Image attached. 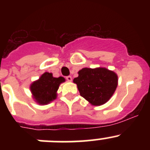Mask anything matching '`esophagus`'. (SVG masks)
Returning a JSON list of instances; mask_svg holds the SVG:
<instances>
[{"mask_svg":"<svg viewBox=\"0 0 150 150\" xmlns=\"http://www.w3.org/2000/svg\"><path fill=\"white\" fill-rule=\"evenodd\" d=\"M66 79H67V81L71 82L72 81V77H71V76H66Z\"/></svg>","mask_w":150,"mask_h":150,"instance_id":"esophagus-1","label":"esophagus"}]
</instances>
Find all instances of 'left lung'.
Instances as JSON below:
<instances>
[{"instance_id":"left-lung-1","label":"left lung","mask_w":150,"mask_h":150,"mask_svg":"<svg viewBox=\"0 0 150 150\" xmlns=\"http://www.w3.org/2000/svg\"><path fill=\"white\" fill-rule=\"evenodd\" d=\"M74 83L79 94L90 104L99 106L105 104L117 87L118 77L113 71L106 68H83L78 72Z\"/></svg>"}]
</instances>
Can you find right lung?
Masks as SVG:
<instances>
[{
	"instance_id": "obj_1",
	"label": "right lung",
	"mask_w": 150,
	"mask_h": 150,
	"mask_svg": "<svg viewBox=\"0 0 150 150\" xmlns=\"http://www.w3.org/2000/svg\"><path fill=\"white\" fill-rule=\"evenodd\" d=\"M65 81L62 76L53 77L52 74L44 73L38 81L30 86V91L36 101L40 104H46L56 98V91L59 85Z\"/></svg>"
}]
</instances>
